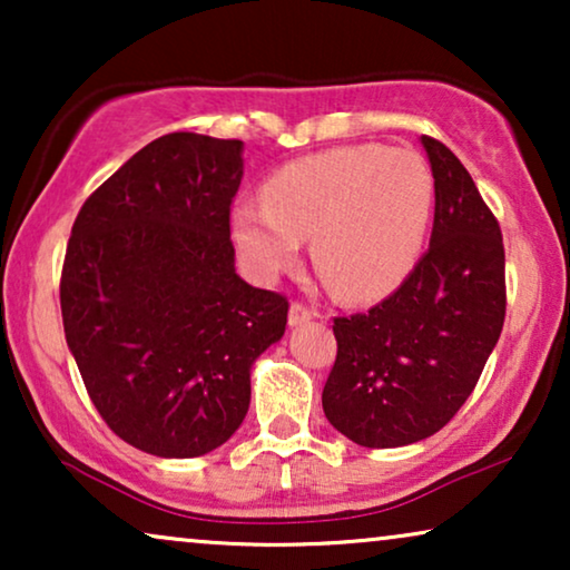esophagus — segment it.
Masks as SVG:
<instances>
[{"instance_id": "1", "label": "esophagus", "mask_w": 570, "mask_h": 570, "mask_svg": "<svg viewBox=\"0 0 570 570\" xmlns=\"http://www.w3.org/2000/svg\"><path fill=\"white\" fill-rule=\"evenodd\" d=\"M318 314L311 306H306V303H298L295 301L293 306H291V316H287V324L291 326H301V324H306V322H311V318H316Z\"/></svg>"}]
</instances>
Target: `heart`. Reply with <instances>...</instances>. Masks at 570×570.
<instances>
[{"label": "heart", "instance_id": "heart-1", "mask_svg": "<svg viewBox=\"0 0 570 570\" xmlns=\"http://www.w3.org/2000/svg\"><path fill=\"white\" fill-rule=\"evenodd\" d=\"M433 174L417 153L347 145L287 163L264 184V205L238 202L230 228L240 259L275 279L311 256L340 298L376 301L396 291L425 248Z\"/></svg>", "mask_w": 570, "mask_h": 570}]
</instances>
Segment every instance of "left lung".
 <instances>
[{"mask_svg":"<svg viewBox=\"0 0 570 570\" xmlns=\"http://www.w3.org/2000/svg\"><path fill=\"white\" fill-rule=\"evenodd\" d=\"M420 142L435 181L431 246L389 298L332 326L324 415L368 449L439 433L472 394L505 318L501 225L456 155L433 137Z\"/></svg>","mask_w":570,"mask_h":570,"instance_id":"obj_1","label":"left lung"}]
</instances>
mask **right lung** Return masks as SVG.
Wrapping results in <instances>:
<instances>
[{
  "mask_svg": "<svg viewBox=\"0 0 570 570\" xmlns=\"http://www.w3.org/2000/svg\"><path fill=\"white\" fill-rule=\"evenodd\" d=\"M240 153V139L158 137L72 225L59 285L67 345L106 425L147 454L223 446L248 412L254 361L285 334V295L236 275Z\"/></svg>",
  "mask_w": 570,
  "mask_h": 570,
  "instance_id": "right-lung-1",
  "label": "right lung"
}]
</instances>
